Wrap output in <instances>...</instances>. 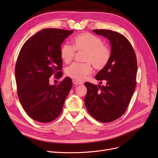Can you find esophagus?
Returning <instances> with one entry per match:
<instances>
[{
	"label": "esophagus",
	"mask_w": 158,
	"mask_h": 158,
	"mask_svg": "<svg viewBox=\"0 0 158 158\" xmlns=\"http://www.w3.org/2000/svg\"><path fill=\"white\" fill-rule=\"evenodd\" d=\"M73 82L74 85H82L83 83L80 82V81H78V80H73Z\"/></svg>",
	"instance_id": "obj_1"
}]
</instances>
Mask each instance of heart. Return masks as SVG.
<instances>
[{
  "instance_id": "heart-1",
  "label": "heart",
  "mask_w": 158,
  "mask_h": 158,
  "mask_svg": "<svg viewBox=\"0 0 158 158\" xmlns=\"http://www.w3.org/2000/svg\"><path fill=\"white\" fill-rule=\"evenodd\" d=\"M73 46L64 43L60 49V56L65 63L73 60L75 51H84L82 60L85 63H75L66 70V74L76 80H84L92 72V64L97 70L104 69L111 59V51L103 45L99 37L92 33L84 32L75 35L73 39Z\"/></svg>"
}]
</instances>
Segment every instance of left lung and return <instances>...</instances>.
Returning a JSON list of instances; mask_svg holds the SVG:
<instances>
[{
    "label": "left lung",
    "instance_id": "obj_1",
    "mask_svg": "<svg viewBox=\"0 0 158 158\" xmlns=\"http://www.w3.org/2000/svg\"><path fill=\"white\" fill-rule=\"evenodd\" d=\"M93 31L109 40L111 55L107 66L95 76L98 80H106V85L85 82L84 103L94 118L109 123L121 117L131 102L136 83V56L131 43L121 33L108 30Z\"/></svg>",
    "mask_w": 158,
    "mask_h": 158
}]
</instances>
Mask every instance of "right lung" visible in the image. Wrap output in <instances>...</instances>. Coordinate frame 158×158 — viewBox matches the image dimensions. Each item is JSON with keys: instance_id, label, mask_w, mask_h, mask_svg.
<instances>
[{"instance_id": "right-lung-1", "label": "right lung", "mask_w": 158, "mask_h": 158, "mask_svg": "<svg viewBox=\"0 0 158 158\" xmlns=\"http://www.w3.org/2000/svg\"><path fill=\"white\" fill-rule=\"evenodd\" d=\"M73 32L47 28L33 35L18 55L15 77L19 100L26 113L40 123L51 122L62 111L73 82L66 77L59 85L49 84V78H60L63 60L60 49Z\"/></svg>"}]
</instances>
